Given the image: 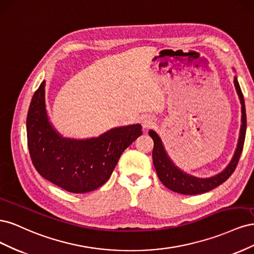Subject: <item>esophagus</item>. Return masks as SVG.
I'll list each match as a JSON object with an SVG mask.
<instances>
[{
    "label": "esophagus",
    "instance_id": "1",
    "mask_svg": "<svg viewBox=\"0 0 254 254\" xmlns=\"http://www.w3.org/2000/svg\"><path fill=\"white\" fill-rule=\"evenodd\" d=\"M153 124V118L150 117V115H145V117H143L142 119V126L143 128L147 129L149 127H151Z\"/></svg>",
    "mask_w": 254,
    "mask_h": 254
}]
</instances>
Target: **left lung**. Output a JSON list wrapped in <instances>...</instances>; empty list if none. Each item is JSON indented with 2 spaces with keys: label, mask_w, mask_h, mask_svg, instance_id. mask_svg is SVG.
<instances>
[{
  "label": "left lung",
  "mask_w": 254,
  "mask_h": 254,
  "mask_svg": "<svg viewBox=\"0 0 254 254\" xmlns=\"http://www.w3.org/2000/svg\"><path fill=\"white\" fill-rule=\"evenodd\" d=\"M234 86L242 104V126L240 131V137H238L237 146L232 160L230 161V163L227 165L224 171L211 177V178H197V177L184 173L180 168L177 167L166 153L162 141H161L158 133L156 131H153V130H149L148 133L153 140L152 162L153 165H155L160 181L162 182L167 189L183 195H197L206 193V191L217 188L221 183H224L235 171L244 147L246 127H247V119H246L244 96L236 76L234 77Z\"/></svg>",
  "instance_id": "8db88e82"
}]
</instances>
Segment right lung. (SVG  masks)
Here are the masks:
<instances>
[{
	"mask_svg": "<svg viewBox=\"0 0 254 254\" xmlns=\"http://www.w3.org/2000/svg\"><path fill=\"white\" fill-rule=\"evenodd\" d=\"M141 129L135 124L113 128L87 140L64 137L49 121L44 80L35 92L26 119L28 150L37 172L75 194L88 193L105 184L123 151L142 134Z\"/></svg>",
	"mask_w": 254,
	"mask_h": 254,
	"instance_id": "right-lung-1",
	"label": "right lung"
}]
</instances>
